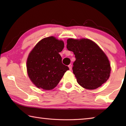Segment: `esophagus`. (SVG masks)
I'll list each match as a JSON object with an SVG mask.
<instances>
[{
  "instance_id": "1",
  "label": "esophagus",
  "mask_w": 126,
  "mask_h": 126,
  "mask_svg": "<svg viewBox=\"0 0 126 126\" xmlns=\"http://www.w3.org/2000/svg\"><path fill=\"white\" fill-rule=\"evenodd\" d=\"M68 67H69V69H70V70H71V69H72V65L71 64H69V65H68Z\"/></svg>"
}]
</instances>
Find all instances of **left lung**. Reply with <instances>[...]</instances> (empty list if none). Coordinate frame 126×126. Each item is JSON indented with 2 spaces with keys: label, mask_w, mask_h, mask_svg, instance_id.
<instances>
[{
  "label": "left lung",
  "mask_w": 126,
  "mask_h": 126,
  "mask_svg": "<svg viewBox=\"0 0 126 126\" xmlns=\"http://www.w3.org/2000/svg\"><path fill=\"white\" fill-rule=\"evenodd\" d=\"M67 48L75 55L72 70L80 86L94 89L108 79L110 73L109 60L94 42L88 39H68Z\"/></svg>",
  "instance_id": "left-lung-1"
}]
</instances>
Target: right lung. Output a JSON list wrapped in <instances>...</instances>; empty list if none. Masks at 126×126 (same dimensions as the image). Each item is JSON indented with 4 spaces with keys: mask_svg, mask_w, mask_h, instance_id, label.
Masks as SVG:
<instances>
[{
    "mask_svg": "<svg viewBox=\"0 0 126 126\" xmlns=\"http://www.w3.org/2000/svg\"><path fill=\"white\" fill-rule=\"evenodd\" d=\"M64 46L62 40L49 37L38 42L30 53L27 62L28 74L38 88L53 89L69 70L59 54Z\"/></svg>",
    "mask_w": 126,
    "mask_h": 126,
    "instance_id": "1",
    "label": "right lung"
}]
</instances>
